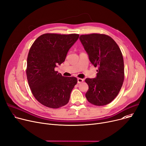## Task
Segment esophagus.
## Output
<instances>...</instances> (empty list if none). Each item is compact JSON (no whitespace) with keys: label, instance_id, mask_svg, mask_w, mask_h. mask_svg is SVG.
<instances>
[{"label":"esophagus","instance_id":"esophagus-1","mask_svg":"<svg viewBox=\"0 0 146 146\" xmlns=\"http://www.w3.org/2000/svg\"><path fill=\"white\" fill-rule=\"evenodd\" d=\"M83 81H84V79H80V78L77 79V83H82Z\"/></svg>","mask_w":146,"mask_h":146}]
</instances>
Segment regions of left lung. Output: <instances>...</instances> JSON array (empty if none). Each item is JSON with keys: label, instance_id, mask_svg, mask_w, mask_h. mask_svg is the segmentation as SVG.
<instances>
[{"label": "left lung", "instance_id": "1", "mask_svg": "<svg viewBox=\"0 0 146 146\" xmlns=\"http://www.w3.org/2000/svg\"><path fill=\"white\" fill-rule=\"evenodd\" d=\"M79 39L89 60L98 67L96 78H87L89 86L86 98L96 106H104L112 102L121 88L124 79L121 52L113 38L106 35L92 33L81 35Z\"/></svg>", "mask_w": 146, "mask_h": 146}]
</instances>
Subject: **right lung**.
I'll list each match as a JSON object with an SVG mask.
<instances>
[{"mask_svg": "<svg viewBox=\"0 0 146 146\" xmlns=\"http://www.w3.org/2000/svg\"><path fill=\"white\" fill-rule=\"evenodd\" d=\"M79 37L78 34L46 33L37 38L30 48L26 69L28 83L35 99L47 108H59L69 101L77 78L63 76L54 68L64 62Z\"/></svg>", "mask_w": 146, "mask_h": 146, "instance_id": "right-lung-1", "label": "right lung"}]
</instances>
